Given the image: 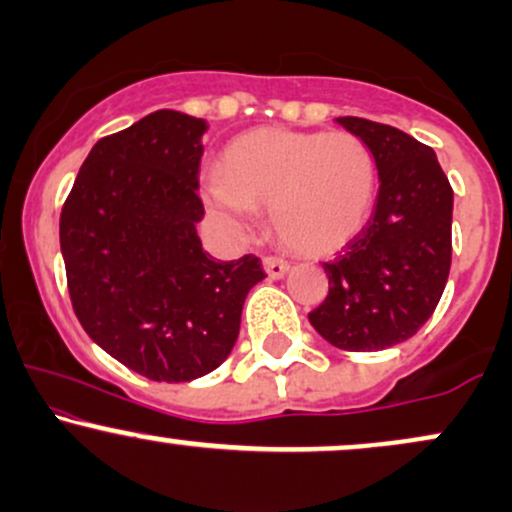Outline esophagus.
Returning <instances> with one entry per match:
<instances>
[{
	"label": "esophagus",
	"instance_id": "obj_1",
	"mask_svg": "<svg viewBox=\"0 0 512 512\" xmlns=\"http://www.w3.org/2000/svg\"><path fill=\"white\" fill-rule=\"evenodd\" d=\"M264 272H267L269 279H281L289 272V262L281 260V257H264Z\"/></svg>",
	"mask_w": 512,
	"mask_h": 512
}]
</instances>
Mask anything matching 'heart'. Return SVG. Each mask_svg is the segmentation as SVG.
I'll return each mask as SVG.
<instances>
[{
    "label": "heart",
    "mask_w": 512,
    "mask_h": 512,
    "mask_svg": "<svg viewBox=\"0 0 512 512\" xmlns=\"http://www.w3.org/2000/svg\"><path fill=\"white\" fill-rule=\"evenodd\" d=\"M219 173L204 187L211 207L272 209L276 236L303 255H327L361 233L378 192L373 151L351 132L252 129L226 146Z\"/></svg>",
    "instance_id": "obj_1"
}]
</instances>
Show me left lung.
<instances>
[{
  "label": "left lung",
  "mask_w": 512,
  "mask_h": 512,
  "mask_svg": "<svg viewBox=\"0 0 512 512\" xmlns=\"http://www.w3.org/2000/svg\"><path fill=\"white\" fill-rule=\"evenodd\" d=\"M378 163V202L342 255L325 262L330 293L308 315L322 339L344 351L407 342L433 315L452 257V187L431 146L402 129L337 117Z\"/></svg>",
  "instance_id": "1"
}]
</instances>
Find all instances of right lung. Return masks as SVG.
I'll list each match as a JSON object with an SVG mask.
<instances>
[{
	"instance_id": "right-lung-1",
	"label": "right lung",
	"mask_w": 512,
	"mask_h": 512,
	"mask_svg": "<svg viewBox=\"0 0 512 512\" xmlns=\"http://www.w3.org/2000/svg\"><path fill=\"white\" fill-rule=\"evenodd\" d=\"M202 117L156 110L88 151L60 216L74 313L88 337L156 383L226 361L260 257L214 262L197 236Z\"/></svg>"
}]
</instances>
